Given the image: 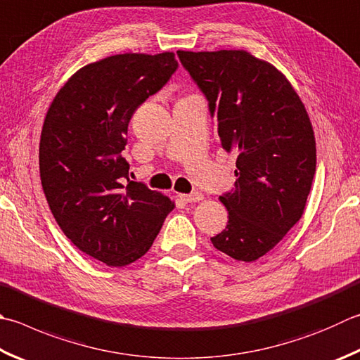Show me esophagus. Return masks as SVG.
<instances>
[{
    "instance_id": "1",
    "label": "esophagus",
    "mask_w": 360,
    "mask_h": 360,
    "mask_svg": "<svg viewBox=\"0 0 360 360\" xmlns=\"http://www.w3.org/2000/svg\"><path fill=\"white\" fill-rule=\"evenodd\" d=\"M179 198L181 200H185V202H199V200L203 199V194L199 193V191H195V193H191V194H179Z\"/></svg>"
}]
</instances>
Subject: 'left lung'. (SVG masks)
I'll return each mask as SVG.
<instances>
[{
  "label": "left lung",
  "mask_w": 360,
  "mask_h": 360,
  "mask_svg": "<svg viewBox=\"0 0 360 360\" xmlns=\"http://www.w3.org/2000/svg\"><path fill=\"white\" fill-rule=\"evenodd\" d=\"M205 94L222 148L236 152V181L219 195L229 222L213 246L255 262L301 219L316 169L306 106L285 75L246 50L177 51Z\"/></svg>",
  "instance_id": "1"
}]
</instances>
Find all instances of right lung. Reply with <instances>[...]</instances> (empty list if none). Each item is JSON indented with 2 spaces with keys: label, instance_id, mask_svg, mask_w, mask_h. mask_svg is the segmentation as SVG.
<instances>
[{
  "label": "right lung",
  "instance_id": "add662e5",
  "mask_svg": "<svg viewBox=\"0 0 360 360\" xmlns=\"http://www.w3.org/2000/svg\"><path fill=\"white\" fill-rule=\"evenodd\" d=\"M175 54H114L75 72L46 111L40 181L58 226L108 266L144 255L175 203L138 181L122 157L128 122L177 70Z\"/></svg>",
  "mask_w": 360,
  "mask_h": 360
}]
</instances>
